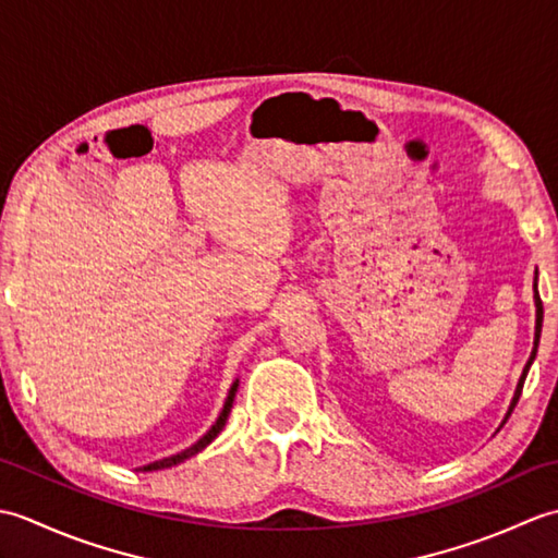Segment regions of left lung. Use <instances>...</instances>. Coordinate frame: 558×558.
<instances>
[{"mask_svg":"<svg viewBox=\"0 0 558 558\" xmlns=\"http://www.w3.org/2000/svg\"><path fill=\"white\" fill-rule=\"evenodd\" d=\"M535 345H532V352H530V360H527V364H525V369H523V374H520V378H518V386H515V393H513V398H511V405H508V412H506V417H504V422H501V426L506 424V420L511 417V412H513V408L518 405V398H520V393H523V384H525V376H527V372H530V366H532V362H535V357H537V348H539V336H542V318H544V310H542V300H539V292H537V272H535ZM499 426V429H501ZM496 429V432H499Z\"/></svg>","mask_w":558,"mask_h":558,"instance_id":"8db88e82","label":"left lung"}]
</instances>
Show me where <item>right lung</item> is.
<instances>
[{"instance_id":"1","label":"right lung","mask_w":558,"mask_h":558,"mask_svg":"<svg viewBox=\"0 0 558 558\" xmlns=\"http://www.w3.org/2000/svg\"><path fill=\"white\" fill-rule=\"evenodd\" d=\"M236 386H240V378H236V381L230 386V390H228V398H225V405H222V410H220V414H218L216 424H213L210 429H208L204 436H201L196 444H192L189 448L180 450V453H174V456H170V458H162V460H156V462H150V465H144V468H138V470H144V472H150V470H165V468L180 465V462H184V460H189L192 456L201 453V450H204V448L213 441V438H216V436L222 432L225 422H228V417H230V410H232V402H234V393H236Z\"/></svg>"}]
</instances>
